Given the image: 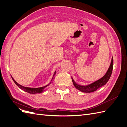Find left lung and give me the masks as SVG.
<instances>
[{
	"label": "left lung",
	"instance_id": "1",
	"mask_svg": "<svg viewBox=\"0 0 127 127\" xmlns=\"http://www.w3.org/2000/svg\"><path fill=\"white\" fill-rule=\"evenodd\" d=\"M113 58H112V60H111V63L110 64V66L108 68L106 73L105 74V76L102 77L101 78L97 80L96 82H95L93 83L89 84L86 86H83V85H80L77 84L76 82L74 81L73 78H72V82L74 86L76 88V89L80 90L82 92L84 93H92L93 92L96 91V90L99 89V88L102 87L103 85H105L107 83V82L109 80L110 77L112 74V69H113Z\"/></svg>",
	"mask_w": 127,
	"mask_h": 127
}]
</instances>
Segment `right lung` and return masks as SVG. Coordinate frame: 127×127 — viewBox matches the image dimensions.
Returning <instances> with one entry per match:
<instances>
[{
	"label": "right lung",
	"mask_w": 127,
	"mask_h": 127,
	"mask_svg": "<svg viewBox=\"0 0 127 127\" xmlns=\"http://www.w3.org/2000/svg\"><path fill=\"white\" fill-rule=\"evenodd\" d=\"M55 74H56V72H55V73H54V76H53V78H52V80H51V82L48 85H45V86L43 87L38 88H31L23 87V86H22V85H21L19 84H18L17 83L14 79V78H12V79L13 80V81L16 84L17 86L19 87L20 89H21L22 90H24L25 92H27L28 93H30V94H37V93H42L44 91V90L46 88H47V87L49 86V85H50L51 84V83H52V81H53V79L55 78V77H54V76H55Z\"/></svg>",
	"instance_id": "1"
}]
</instances>
